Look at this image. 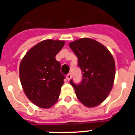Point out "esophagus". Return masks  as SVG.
<instances>
[{"mask_svg":"<svg viewBox=\"0 0 135 135\" xmlns=\"http://www.w3.org/2000/svg\"><path fill=\"white\" fill-rule=\"evenodd\" d=\"M66 78H67V79L68 80V81H70V79L72 78V75H71V73H69V74H68V75H67Z\"/></svg>","mask_w":135,"mask_h":135,"instance_id":"esophagus-1","label":"esophagus"}]
</instances>
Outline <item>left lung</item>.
<instances>
[{
  "instance_id": "8db88e82",
  "label": "left lung",
  "mask_w": 135,
  "mask_h": 135,
  "mask_svg": "<svg viewBox=\"0 0 135 135\" xmlns=\"http://www.w3.org/2000/svg\"><path fill=\"white\" fill-rule=\"evenodd\" d=\"M69 46L77 56L82 73L79 84L73 79L70 83L82 104L95 107L107 98L113 88L115 75L113 57L103 45L91 38L77 39Z\"/></svg>"
}]
</instances>
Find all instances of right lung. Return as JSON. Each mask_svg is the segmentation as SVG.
<instances>
[{"label": "right lung", "instance_id": "add662e5", "mask_svg": "<svg viewBox=\"0 0 135 135\" xmlns=\"http://www.w3.org/2000/svg\"><path fill=\"white\" fill-rule=\"evenodd\" d=\"M64 41L47 39L32 47L20 65V78L23 90L32 103L42 108H51L59 98L65 76L56 54Z\"/></svg>", "mask_w": 135, "mask_h": 135}]
</instances>
